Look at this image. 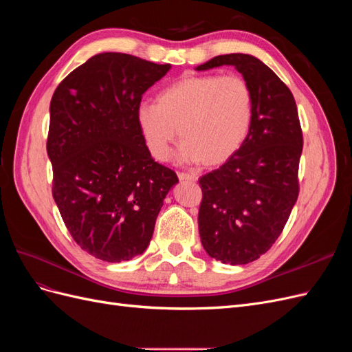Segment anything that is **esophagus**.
Instances as JSON below:
<instances>
[{"label": "esophagus", "mask_w": 352, "mask_h": 352, "mask_svg": "<svg viewBox=\"0 0 352 352\" xmlns=\"http://www.w3.org/2000/svg\"><path fill=\"white\" fill-rule=\"evenodd\" d=\"M179 180H182V182H197L198 176L192 175V173H185V172H179L177 173Z\"/></svg>", "instance_id": "obj_1"}]
</instances>
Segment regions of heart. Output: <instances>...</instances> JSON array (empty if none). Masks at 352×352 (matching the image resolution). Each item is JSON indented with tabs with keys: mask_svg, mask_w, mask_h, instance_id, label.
<instances>
[{
	"mask_svg": "<svg viewBox=\"0 0 352 352\" xmlns=\"http://www.w3.org/2000/svg\"><path fill=\"white\" fill-rule=\"evenodd\" d=\"M254 97L239 74H188L141 102L135 119L146 150L164 160L180 133L185 162L220 166L235 155L251 131Z\"/></svg>",
	"mask_w": 352,
	"mask_h": 352,
	"instance_id": "heart-1",
	"label": "heart"
}]
</instances>
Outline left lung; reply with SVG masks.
Segmentation results:
<instances>
[{"label":"left lung","mask_w":352,"mask_h":352,"mask_svg":"<svg viewBox=\"0 0 352 352\" xmlns=\"http://www.w3.org/2000/svg\"><path fill=\"white\" fill-rule=\"evenodd\" d=\"M233 66L254 97L251 131L230 160L199 179L201 243L211 258L248 264L260 258L282 233L295 206L302 132L294 95L261 60L226 54L197 70Z\"/></svg>","instance_id":"8db88e82"}]
</instances>
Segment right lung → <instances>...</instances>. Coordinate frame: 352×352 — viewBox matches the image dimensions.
<instances>
[{"label": "right lung", "instance_id": "right-lung-1", "mask_svg": "<svg viewBox=\"0 0 352 352\" xmlns=\"http://www.w3.org/2000/svg\"><path fill=\"white\" fill-rule=\"evenodd\" d=\"M170 67L101 52L63 79L51 98L52 197L74 242L95 258L120 263L142 254L179 182L154 162L135 119L145 91Z\"/></svg>", "mask_w": 352, "mask_h": 352}]
</instances>
